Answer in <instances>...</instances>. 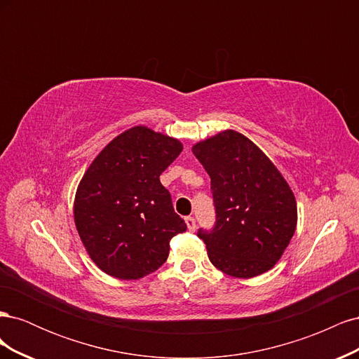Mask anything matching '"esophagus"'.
I'll use <instances>...</instances> for the list:
<instances>
[{
  "mask_svg": "<svg viewBox=\"0 0 359 359\" xmlns=\"http://www.w3.org/2000/svg\"><path fill=\"white\" fill-rule=\"evenodd\" d=\"M186 224L189 227L190 232H194L196 231V220L193 219V217H186Z\"/></svg>",
  "mask_w": 359,
  "mask_h": 359,
  "instance_id": "1",
  "label": "esophagus"
}]
</instances>
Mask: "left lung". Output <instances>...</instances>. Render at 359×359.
<instances>
[{
	"label": "left lung",
	"instance_id": "left-lung-1",
	"mask_svg": "<svg viewBox=\"0 0 359 359\" xmlns=\"http://www.w3.org/2000/svg\"><path fill=\"white\" fill-rule=\"evenodd\" d=\"M211 178L217 222L199 231L211 264L236 278L273 269L297 229L295 194L273 161L247 136L223 130L194 144Z\"/></svg>",
	"mask_w": 359,
	"mask_h": 359
}]
</instances>
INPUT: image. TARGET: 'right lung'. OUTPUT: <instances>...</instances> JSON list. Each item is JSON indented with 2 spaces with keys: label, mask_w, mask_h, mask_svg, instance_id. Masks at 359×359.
Masks as SVG:
<instances>
[{
  "label": "right lung",
  "mask_w": 359,
  "mask_h": 359,
  "mask_svg": "<svg viewBox=\"0 0 359 359\" xmlns=\"http://www.w3.org/2000/svg\"><path fill=\"white\" fill-rule=\"evenodd\" d=\"M182 151L178 139L135 126L97 156L76 190L74 224L86 253L107 276L139 280L169 256L187 226L160 175Z\"/></svg>",
  "instance_id": "add662e5"
}]
</instances>
